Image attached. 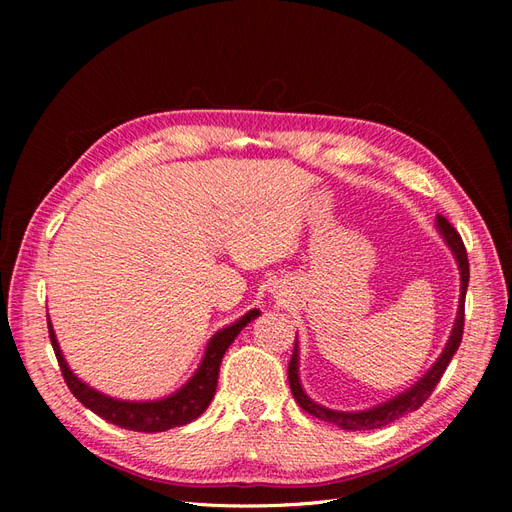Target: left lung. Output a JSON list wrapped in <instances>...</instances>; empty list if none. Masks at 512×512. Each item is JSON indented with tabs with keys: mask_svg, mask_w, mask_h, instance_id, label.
Wrapping results in <instances>:
<instances>
[{
	"mask_svg": "<svg viewBox=\"0 0 512 512\" xmlns=\"http://www.w3.org/2000/svg\"><path fill=\"white\" fill-rule=\"evenodd\" d=\"M436 228L442 235L444 243L448 245V250L453 252V258L457 262L459 269V307H457V316L453 322L451 335L446 339V346L440 352V356L436 359L425 374L418 378L410 389H406L404 393H399L395 397H391L389 401H382V404L367 408V410H356V412H344V410H331L327 406H320L318 401H314L309 397L301 384V376H299V337L294 339V350H292V359L288 365V382H290V391L297 399V404L320 421L324 423H333L342 429H350V431H363V429H380L384 425H389L393 421H397L399 416H404L408 412H414L421 408L425 401L429 399L431 391L436 389V384L440 382L442 374L446 371L448 363H451L453 354L457 352L461 337H463V307H466V292H468V282H470V265H468V254L466 247H463L461 237L457 235V230L446 222V218L442 215H436Z\"/></svg>",
	"mask_w": 512,
	"mask_h": 512,
	"instance_id": "obj_1",
	"label": "left lung"
}]
</instances>
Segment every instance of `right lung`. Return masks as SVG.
<instances>
[{
  "mask_svg": "<svg viewBox=\"0 0 512 512\" xmlns=\"http://www.w3.org/2000/svg\"><path fill=\"white\" fill-rule=\"evenodd\" d=\"M258 316H260V309H250V312L243 314L239 320L230 322L228 327L213 333L207 342L203 359H200V365L196 367L190 380L183 386H179L175 393L160 399H145V401L117 399L102 391H96L94 386L83 382L64 359V352L59 348L49 314H46V322H49V337L61 367V374H64V380L68 384V389L72 391V395L79 399L85 408H89L94 414L102 416L104 421L113 423L121 429L158 433V431L188 425L196 421V418L209 408L215 389H218L220 365L228 346L235 342V337Z\"/></svg>",
  "mask_w": 512,
  "mask_h": 512,
  "instance_id": "add662e5",
  "label": "right lung"
}]
</instances>
